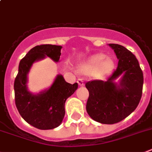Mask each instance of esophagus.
Masks as SVG:
<instances>
[{"label": "esophagus", "instance_id": "obj_1", "mask_svg": "<svg viewBox=\"0 0 152 152\" xmlns=\"http://www.w3.org/2000/svg\"><path fill=\"white\" fill-rule=\"evenodd\" d=\"M77 83H78V85H80V86H84V85H85V84H84V81L81 78L77 80Z\"/></svg>", "mask_w": 152, "mask_h": 152}]
</instances>
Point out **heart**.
<instances>
[{
    "label": "heart",
    "mask_w": 152,
    "mask_h": 152,
    "mask_svg": "<svg viewBox=\"0 0 152 152\" xmlns=\"http://www.w3.org/2000/svg\"><path fill=\"white\" fill-rule=\"evenodd\" d=\"M115 67V61L111 57H106L104 54L99 53L92 55L86 62L79 67V71L85 75L93 73L95 77L110 73Z\"/></svg>",
    "instance_id": "1"
}]
</instances>
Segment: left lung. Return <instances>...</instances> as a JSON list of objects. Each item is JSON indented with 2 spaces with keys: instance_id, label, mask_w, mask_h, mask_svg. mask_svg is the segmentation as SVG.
Instances as JSON below:
<instances>
[{
  "instance_id": "1",
  "label": "left lung",
  "mask_w": 152,
  "mask_h": 152,
  "mask_svg": "<svg viewBox=\"0 0 152 152\" xmlns=\"http://www.w3.org/2000/svg\"><path fill=\"white\" fill-rule=\"evenodd\" d=\"M108 45L118 59V67L104 81L94 80L85 84L89 91L86 110L95 121L112 124L122 121L138 107L144 77L138 61L130 50L117 44Z\"/></svg>"
}]
</instances>
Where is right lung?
I'll return each instance as SVG.
<instances>
[{
  "mask_svg": "<svg viewBox=\"0 0 152 152\" xmlns=\"http://www.w3.org/2000/svg\"><path fill=\"white\" fill-rule=\"evenodd\" d=\"M61 48L58 45H41L31 49L20 60L14 81L15 104L20 116L41 130L53 129L61 124L66 100L77 90V83L71 85L66 82L61 75H58L49 88L33 94L28 88V75L33 64L46 56L54 62L59 61Z\"/></svg>",
  "mask_w": 152,
  "mask_h": 152,
  "instance_id": "obj_1",
  "label": "right lung"
}]
</instances>
